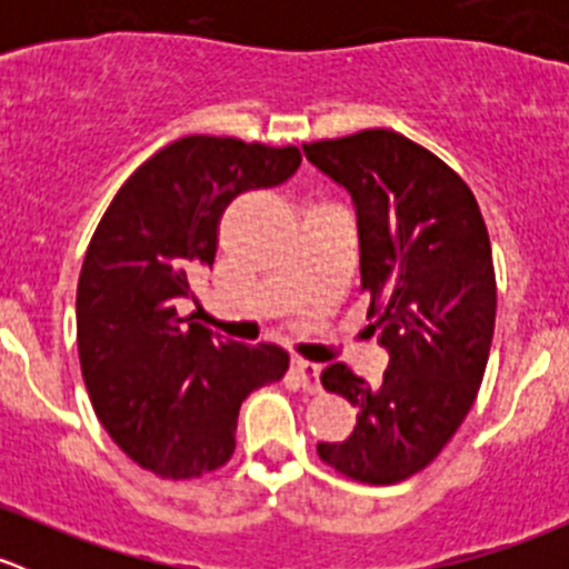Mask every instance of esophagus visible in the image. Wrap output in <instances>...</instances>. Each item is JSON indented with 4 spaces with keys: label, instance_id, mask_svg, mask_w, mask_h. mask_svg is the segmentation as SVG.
Returning <instances> with one entry per match:
<instances>
[{
    "label": "esophagus",
    "instance_id": "1",
    "mask_svg": "<svg viewBox=\"0 0 569 569\" xmlns=\"http://www.w3.org/2000/svg\"><path fill=\"white\" fill-rule=\"evenodd\" d=\"M291 375L297 377V382L302 386V391L308 393H319L321 391V382H319V375L321 369L317 363H311V360H291Z\"/></svg>",
    "mask_w": 569,
    "mask_h": 569
}]
</instances>
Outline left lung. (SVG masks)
Segmentation results:
<instances>
[{
    "label": "left lung",
    "instance_id": "left-lung-1",
    "mask_svg": "<svg viewBox=\"0 0 569 569\" xmlns=\"http://www.w3.org/2000/svg\"><path fill=\"white\" fill-rule=\"evenodd\" d=\"M358 209L360 291L391 352L371 388L347 363L321 386L358 407L321 462L360 485H396L446 449L473 407L496 330V269L485 217L457 170L391 129L306 142Z\"/></svg>",
    "mask_w": 569,
    "mask_h": 569
}]
</instances>
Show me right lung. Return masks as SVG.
I'll use <instances>...</instances> for the list:
<instances>
[{"mask_svg": "<svg viewBox=\"0 0 569 569\" xmlns=\"http://www.w3.org/2000/svg\"><path fill=\"white\" fill-rule=\"evenodd\" d=\"M297 146L189 134L153 153L107 206L77 286V347L109 438L162 479H198L237 449L239 407L289 371L274 343L211 338L178 302L214 263L220 217L237 194L278 187Z\"/></svg>", "mask_w": 569, "mask_h": 569, "instance_id": "right-lung-1", "label": "right lung"}]
</instances>
